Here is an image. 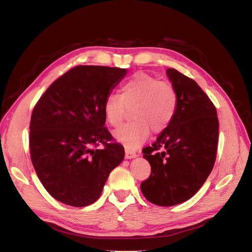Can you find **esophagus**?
Returning <instances> with one entry per match:
<instances>
[{"label": "esophagus", "mask_w": 252, "mask_h": 252, "mask_svg": "<svg viewBox=\"0 0 252 252\" xmlns=\"http://www.w3.org/2000/svg\"><path fill=\"white\" fill-rule=\"evenodd\" d=\"M138 157V155H136V152L133 151V150H129V149H126L125 150V158H134Z\"/></svg>", "instance_id": "34e87169"}]
</instances>
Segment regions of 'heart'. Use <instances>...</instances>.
I'll return each mask as SVG.
<instances>
[{"mask_svg":"<svg viewBox=\"0 0 252 252\" xmlns=\"http://www.w3.org/2000/svg\"><path fill=\"white\" fill-rule=\"evenodd\" d=\"M131 107L133 120L113 132L114 140L128 149L139 147L146 141L150 127L155 132H162L171 124L177 112L178 95L171 83L140 72L121 87V94H113L106 98L105 120L117 127Z\"/></svg>","mask_w":252,"mask_h":252,"instance_id":"1","label":"heart"}]
</instances>
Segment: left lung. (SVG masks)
Wrapping results in <instances>:
<instances>
[{"label":"left lung","instance_id":"left-lung-1","mask_svg":"<svg viewBox=\"0 0 252 252\" xmlns=\"http://www.w3.org/2000/svg\"><path fill=\"white\" fill-rule=\"evenodd\" d=\"M166 73L178 95L177 112L152 146L143 150L151 174L141 184L144 196L164 207L199 191L215 166L219 140L217 109L202 88L178 70L169 68Z\"/></svg>","mask_w":252,"mask_h":252}]
</instances>
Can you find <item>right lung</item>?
Segmentation results:
<instances>
[{
  "instance_id": "add662e5",
  "label": "right lung",
  "mask_w": 252,
  "mask_h": 252,
  "mask_svg": "<svg viewBox=\"0 0 252 252\" xmlns=\"http://www.w3.org/2000/svg\"><path fill=\"white\" fill-rule=\"evenodd\" d=\"M128 70L78 66L53 82L33 108L29 146L32 162L48 193L61 203L85 207L100 197L124 147L109 144L104 102ZM103 143L104 149L94 146Z\"/></svg>"
}]
</instances>
